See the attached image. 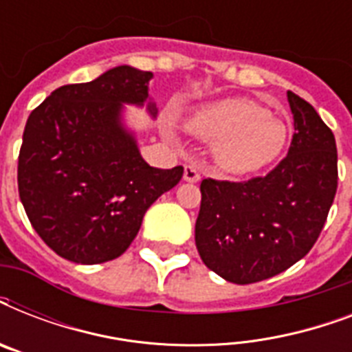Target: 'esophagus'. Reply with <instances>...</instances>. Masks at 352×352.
Returning a JSON list of instances; mask_svg holds the SVG:
<instances>
[{
	"label": "esophagus",
	"mask_w": 352,
	"mask_h": 352,
	"mask_svg": "<svg viewBox=\"0 0 352 352\" xmlns=\"http://www.w3.org/2000/svg\"><path fill=\"white\" fill-rule=\"evenodd\" d=\"M184 181L186 182H199L201 181V173H199V168L193 164L184 166Z\"/></svg>",
	"instance_id": "esophagus-1"
}]
</instances>
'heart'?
Segmentation results:
<instances>
[{
  "instance_id": "1",
  "label": "heart",
  "mask_w": 352,
  "mask_h": 352,
  "mask_svg": "<svg viewBox=\"0 0 352 352\" xmlns=\"http://www.w3.org/2000/svg\"><path fill=\"white\" fill-rule=\"evenodd\" d=\"M188 129L214 140L212 157L228 173H252L268 166L283 151L289 127L276 115L248 98H228L199 109Z\"/></svg>"
}]
</instances>
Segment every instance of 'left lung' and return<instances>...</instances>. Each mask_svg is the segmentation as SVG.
<instances>
[{
	"label": "left lung",
	"instance_id": "left-lung-1",
	"mask_svg": "<svg viewBox=\"0 0 352 352\" xmlns=\"http://www.w3.org/2000/svg\"><path fill=\"white\" fill-rule=\"evenodd\" d=\"M294 117L289 153L245 182H201L195 245L210 270L235 285L283 272L320 237L338 188L336 140L316 109L287 93Z\"/></svg>",
	"mask_w": 352,
	"mask_h": 352
}]
</instances>
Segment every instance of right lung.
Here are the masks:
<instances>
[{"label": "right lung", "mask_w": 352, "mask_h": 352, "mask_svg": "<svg viewBox=\"0 0 352 352\" xmlns=\"http://www.w3.org/2000/svg\"><path fill=\"white\" fill-rule=\"evenodd\" d=\"M149 71L118 65L93 82L52 91L30 113L18 159V190L30 225L63 259L96 265L122 256L144 214L181 181L138 151L122 104L144 106ZM157 115L153 102L148 104Z\"/></svg>", "instance_id": "1"}]
</instances>
